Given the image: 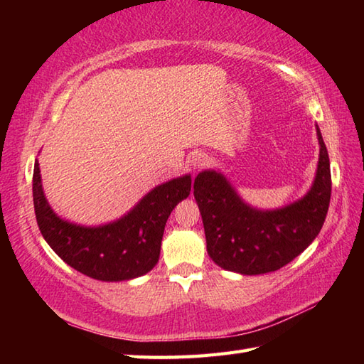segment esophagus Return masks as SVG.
Listing matches in <instances>:
<instances>
[{"instance_id":"obj_1","label":"esophagus","mask_w":364,"mask_h":364,"mask_svg":"<svg viewBox=\"0 0 364 364\" xmlns=\"http://www.w3.org/2000/svg\"><path fill=\"white\" fill-rule=\"evenodd\" d=\"M206 162H208V156L205 153H194L191 158V167L194 170H200L206 166Z\"/></svg>"}]
</instances>
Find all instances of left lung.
Masks as SVG:
<instances>
[{"label": "left lung", "mask_w": 364, "mask_h": 364, "mask_svg": "<svg viewBox=\"0 0 364 364\" xmlns=\"http://www.w3.org/2000/svg\"><path fill=\"white\" fill-rule=\"evenodd\" d=\"M319 162L310 191L277 210L245 203L218 170L196 176L194 197L203 219L206 250L215 264L242 275L278 270L310 245L326 222L331 196L327 146L319 127Z\"/></svg>", "instance_id": "obj_1"}]
</instances>
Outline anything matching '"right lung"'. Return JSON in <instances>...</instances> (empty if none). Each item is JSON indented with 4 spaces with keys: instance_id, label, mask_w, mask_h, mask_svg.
I'll return each mask as SVG.
<instances>
[{
    "instance_id": "right-lung-1",
    "label": "right lung",
    "mask_w": 364,
    "mask_h": 364,
    "mask_svg": "<svg viewBox=\"0 0 364 364\" xmlns=\"http://www.w3.org/2000/svg\"><path fill=\"white\" fill-rule=\"evenodd\" d=\"M191 175L153 188L120 219L98 227L64 220L43 194L38 161L34 164L33 198L37 225L60 259L102 282L133 280L156 266L166 222L173 208L191 194Z\"/></svg>"
}]
</instances>
